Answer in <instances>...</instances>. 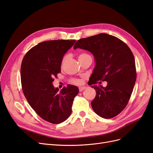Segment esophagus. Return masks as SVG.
Segmentation results:
<instances>
[{"label": "esophagus", "instance_id": "34e87169", "mask_svg": "<svg viewBox=\"0 0 153 153\" xmlns=\"http://www.w3.org/2000/svg\"><path fill=\"white\" fill-rule=\"evenodd\" d=\"M86 89V87H84V86H81V87H79V91L80 92H82L83 91H84V89Z\"/></svg>", "mask_w": 153, "mask_h": 153}]
</instances>
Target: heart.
Returning a JSON list of instances; mask_svg holds the SVG:
<instances>
[{
    "instance_id": "heart-1",
    "label": "heart",
    "mask_w": 153,
    "mask_h": 153,
    "mask_svg": "<svg viewBox=\"0 0 153 153\" xmlns=\"http://www.w3.org/2000/svg\"><path fill=\"white\" fill-rule=\"evenodd\" d=\"M87 56H90L89 54H87L86 53H80L79 55H78V59L82 58V57H87ZM67 56H64L62 60V64H63L64 62L66 61L67 59ZM72 82L75 83V84H80L81 83V80H78V79H74L72 80Z\"/></svg>"
}]
</instances>
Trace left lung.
<instances>
[{"label":"left lung","mask_w":153,"mask_h":153,"mask_svg":"<svg viewBox=\"0 0 153 153\" xmlns=\"http://www.w3.org/2000/svg\"><path fill=\"white\" fill-rule=\"evenodd\" d=\"M78 48L90 52L96 62L89 84L96 92L91 102L92 109L105 119L116 116L126 107L135 84L132 52L121 39L105 33L78 40L73 48ZM98 80L107 81L108 85L98 86L95 84Z\"/></svg>","instance_id":"8db88e82"}]
</instances>
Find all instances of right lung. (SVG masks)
Wrapping results in <instances>:
<instances>
[{
	"instance_id": "right-lung-1",
	"label": "right lung",
	"mask_w": 153,
	"mask_h": 153,
	"mask_svg": "<svg viewBox=\"0 0 153 153\" xmlns=\"http://www.w3.org/2000/svg\"><path fill=\"white\" fill-rule=\"evenodd\" d=\"M75 40H52L41 42L28 51L21 66L23 92L36 114L53 124L70 116L73 100L78 93L75 85H68L58 91L53 78L61 73L62 60Z\"/></svg>"
}]
</instances>
